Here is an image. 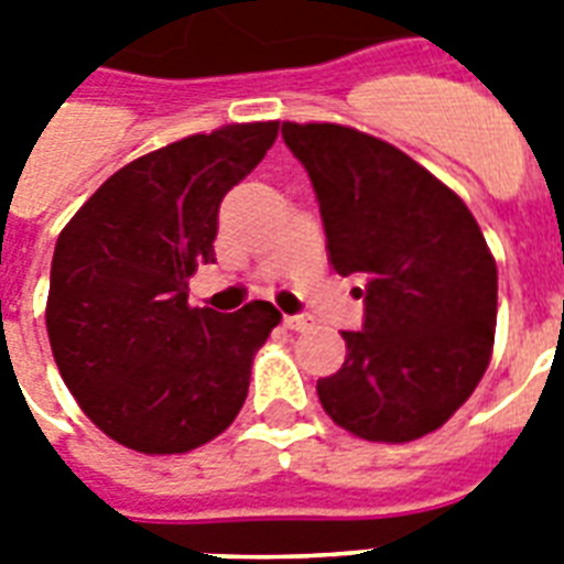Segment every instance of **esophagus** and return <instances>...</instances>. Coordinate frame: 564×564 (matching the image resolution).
<instances>
[{"mask_svg":"<svg viewBox=\"0 0 564 564\" xmlns=\"http://www.w3.org/2000/svg\"><path fill=\"white\" fill-rule=\"evenodd\" d=\"M283 325L290 327V330H307V327H313V318L310 316H283Z\"/></svg>","mask_w":564,"mask_h":564,"instance_id":"1","label":"esophagus"}]
</instances>
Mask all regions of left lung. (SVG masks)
I'll list each match as a JSON object with an SVG mask.
<instances>
[{
  "label": "left lung",
  "mask_w": 564,
  "mask_h": 564,
  "mask_svg": "<svg viewBox=\"0 0 564 564\" xmlns=\"http://www.w3.org/2000/svg\"><path fill=\"white\" fill-rule=\"evenodd\" d=\"M316 189L336 272L357 274L366 322L343 369L316 383L343 430L412 442L438 430L486 375L498 265L471 210L386 140L336 122H283Z\"/></svg>",
  "instance_id": "obj_1"
}]
</instances>
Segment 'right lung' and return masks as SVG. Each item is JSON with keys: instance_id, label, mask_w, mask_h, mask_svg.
<instances>
[{"instance_id": "obj_1", "label": "right lung", "mask_w": 564, "mask_h": 564, "mask_svg": "<svg viewBox=\"0 0 564 564\" xmlns=\"http://www.w3.org/2000/svg\"><path fill=\"white\" fill-rule=\"evenodd\" d=\"M281 122L184 137L113 172L66 221L52 257L48 345L84 415L137 454H187L237 419L269 301L237 313L189 304L216 263L219 204L272 149Z\"/></svg>"}]
</instances>
